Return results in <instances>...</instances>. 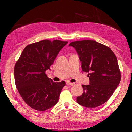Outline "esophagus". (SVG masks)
<instances>
[{"label": "esophagus", "mask_w": 132, "mask_h": 132, "mask_svg": "<svg viewBox=\"0 0 132 132\" xmlns=\"http://www.w3.org/2000/svg\"><path fill=\"white\" fill-rule=\"evenodd\" d=\"M66 84L68 85V86H73V85L75 84V83H73V82H70L69 81H67Z\"/></svg>", "instance_id": "obj_1"}]
</instances>
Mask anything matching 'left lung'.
<instances>
[{
    "instance_id": "8db88e82",
    "label": "left lung",
    "mask_w": 132,
    "mask_h": 132,
    "mask_svg": "<svg viewBox=\"0 0 132 132\" xmlns=\"http://www.w3.org/2000/svg\"><path fill=\"white\" fill-rule=\"evenodd\" d=\"M81 62L82 71L88 73V85H82L83 93L76 101L80 105L94 108L106 102L119 85L121 76L117 58L110 48L97 41L72 42Z\"/></svg>"
}]
</instances>
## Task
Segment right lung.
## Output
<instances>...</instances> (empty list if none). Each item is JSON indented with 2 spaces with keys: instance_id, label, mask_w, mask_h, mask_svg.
Listing matches in <instances>:
<instances>
[{
  "instance_id": "obj_1",
  "label": "right lung",
  "mask_w": 132,
  "mask_h": 132,
  "mask_svg": "<svg viewBox=\"0 0 132 132\" xmlns=\"http://www.w3.org/2000/svg\"><path fill=\"white\" fill-rule=\"evenodd\" d=\"M67 41L45 39L28 45L15 63V86L31 108L44 111L57 104L65 81L53 82L45 74Z\"/></svg>"
}]
</instances>
